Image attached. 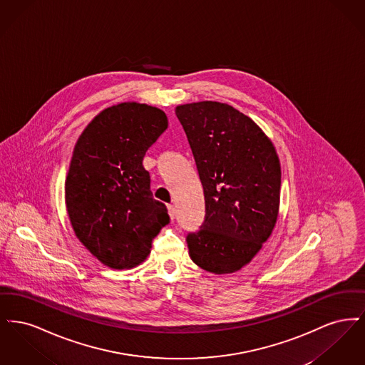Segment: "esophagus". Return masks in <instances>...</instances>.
<instances>
[{
    "instance_id": "esophagus-1",
    "label": "esophagus",
    "mask_w": 365,
    "mask_h": 365,
    "mask_svg": "<svg viewBox=\"0 0 365 365\" xmlns=\"http://www.w3.org/2000/svg\"><path fill=\"white\" fill-rule=\"evenodd\" d=\"M168 213H170V217H171V220H174L175 219V208L174 205H168Z\"/></svg>"
}]
</instances>
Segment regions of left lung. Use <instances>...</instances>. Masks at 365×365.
<instances>
[{
  "mask_svg": "<svg viewBox=\"0 0 365 365\" xmlns=\"http://www.w3.org/2000/svg\"><path fill=\"white\" fill-rule=\"evenodd\" d=\"M175 113L205 198L202 225L186 235L191 260L213 274L235 272L256 256L277 223L278 155L259 125L231 105H179Z\"/></svg>",
  "mask_w": 365,
  "mask_h": 365,
  "instance_id": "left-lung-1",
  "label": "left lung"
}]
</instances>
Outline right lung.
Listing matches in <instances>:
<instances>
[{
  "label": "right lung",
  "mask_w": 365,
  "mask_h": 365,
  "mask_svg": "<svg viewBox=\"0 0 365 365\" xmlns=\"http://www.w3.org/2000/svg\"><path fill=\"white\" fill-rule=\"evenodd\" d=\"M167 127L163 110L123 103L97 115L75 145L66 179L71 225L87 250L110 268L145 260L160 230L170 223L142 165Z\"/></svg>",
  "instance_id": "right-lung-1"
}]
</instances>
